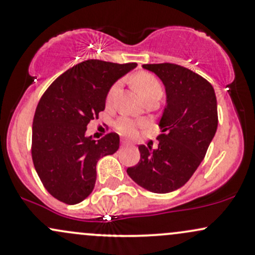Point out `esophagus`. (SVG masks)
Segmentation results:
<instances>
[{"instance_id":"34e87169","label":"esophagus","mask_w":255,"mask_h":255,"mask_svg":"<svg viewBox=\"0 0 255 255\" xmlns=\"http://www.w3.org/2000/svg\"><path fill=\"white\" fill-rule=\"evenodd\" d=\"M121 145H122V146H128V145H129V142H128L127 140H122Z\"/></svg>"}]
</instances>
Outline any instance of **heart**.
Wrapping results in <instances>:
<instances>
[{
    "mask_svg": "<svg viewBox=\"0 0 255 255\" xmlns=\"http://www.w3.org/2000/svg\"><path fill=\"white\" fill-rule=\"evenodd\" d=\"M131 85L134 90L139 93V96L142 99H147L153 96H162V85L159 80L154 77L153 74L148 72H137L131 77ZM119 89V84H114L108 91L107 95V103L109 104L113 101L114 95ZM116 129L124 135H133L135 133V124L130 119L121 118L116 121L115 124Z\"/></svg>",
    "mask_w": 255,
    "mask_h": 255,
    "instance_id": "obj_1",
    "label": "heart"
}]
</instances>
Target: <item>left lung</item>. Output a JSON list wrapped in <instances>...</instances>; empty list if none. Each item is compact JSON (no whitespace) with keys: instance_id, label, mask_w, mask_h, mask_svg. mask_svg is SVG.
Instances as JSON below:
<instances>
[{"instance_id":"obj_1","label":"left lung","mask_w":255,"mask_h":255,"mask_svg":"<svg viewBox=\"0 0 255 255\" xmlns=\"http://www.w3.org/2000/svg\"><path fill=\"white\" fill-rule=\"evenodd\" d=\"M165 86L166 107L159 121L158 148L140 145V160L127 169L134 182L153 193L182 187L203 162L218 126L212 85L174 63L144 64Z\"/></svg>"}]
</instances>
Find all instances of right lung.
Instances as JSON below:
<instances>
[{"instance_id":"right-lung-1","label":"right lung","mask_w":255,"mask_h":255,"mask_svg":"<svg viewBox=\"0 0 255 255\" xmlns=\"http://www.w3.org/2000/svg\"><path fill=\"white\" fill-rule=\"evenodd\" d=\"M136 63L87 60L61 74L46 89L32 126V160L45 189L57 200L74 205L95 188L99 158L120 147L116 133L96 141L87 125L105 109L108 91Z\"/></svg>"}]
</instances>
